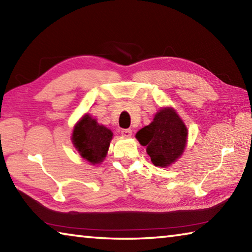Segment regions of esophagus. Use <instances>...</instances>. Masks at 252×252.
I'll return each instance as SVG.
<instances>
[{"label":"esophagus","mask_w":252,"mask_h":252,"mask_svg":"<svg viewBox=\"0 0 252 252\" xmlns=\"http://www.w3.org/2000/svg\"><path fill=\"white\" fill-rule=\"evenodd\" d=\"M121 133L123 136H126V138H130V136L132 135V130L131 129H123L121 131Z\"/></svg>","instance_id":"esophagus-1"}]
</instances>
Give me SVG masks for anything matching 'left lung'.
<instances>
[{"label": "left lung", "instance_id": "8db88e82", "mask_svg": "<svg viewBox=\"0 0 252 252\" xmlns=\"http://www.w3.org/2000/svg\"><path fill=\"white\" fill-rule=\"evenodd\" d=\"M135 138L147 148L156 167L168 168L185 151L188 129L176 110L164 106L156 113L150 125L136 132Z\"/></svg>", "mask_w": 252, "mask_h": 252}]
</instances>
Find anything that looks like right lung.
I'll use <instances>...</instances> for the list:
<instances>
[{
  "label": "right lung",
  "mask_w": 252,
  "mask_h": 252,
  "mask_svg": "<svg viewBox=\"0 0 252 252\" xmlns=\"http://www.w3.org/2000/svg\"><path fill=\"white\" fill-rule=\"evenodd\" d=\"M112 136V131L87 113L76 122L71 139L81 158L95 165L105 159Z\"/></svg>",
  "instance_id": "right-lung-1"
}]
</instances>
